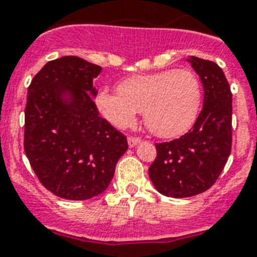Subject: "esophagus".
Listing matches in <instances>:
<instances>
[{"label": "esophagus", "instance_id": "34e87169", "mask_svg": "<svg viewBox=\"0 0 257 257\" xmlns=\"http://www.w3.org/2000/svg\"><path fill=\"white\" fill-rule=\"evenodd\" d=\"M141 143V140L139 137H128V145L129 148H135L136 145H139Z\"/></svg>", "mask_w": 257, "mask_h": 257}]
</instances>
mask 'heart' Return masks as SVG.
Returning a JSON list of instances; mask_svg holds the SVG:
<instances>
[{"label":"heart","mask_w":257,"mask_h":257,"mask_svg":"<svg viewBox=\"0 0 257 257\" xmlns=\"http://www.w3.org/2000/svg\"><path fill=\"white\" fill-rule=\"evenodd\" d=\"M117 92L101 89L95 97L100 114L114 128L132 126L137 112L150 132L161 139L186 133L202 103L199 79L190 70H162L124 79Z\"/></svg>","instance_id":"heart-1"}]
</instances>
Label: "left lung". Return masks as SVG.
Segmentation results:
<instances>
[{
    "label": "left lung",
    "mask_w": 257,
    "mask_h": 257,
    "mask_svg": "<svg viewBox=\"0 0 257 257\" xmlns=\"http://www.w3.org/2000/svg\"><path fill=\"white\" fill-rule=\"evenodd\" d=\"M187 62L203 84V108L186 135L156 144L157 158L149 168L150 181L162 195L194 197L215 183L231 153L232 95L218 64L197 56Z\"/></svg>",
    "instance_id": "8db88e82"
}]
</instances>
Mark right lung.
Segmentation results:
<instances>
[{"label": "right lung", "mask_w": 257, "mask_h": 257, "mask_svg": "<svg viewBox=\"0 0 257 257\" xmlns=\"http://www.w3.org/2000/svg\"><path fill=\"white\" fill-rule=\"evenodd\" d=\"M97 64L62 56L43 66L27 89L25 152L46 189L85 201L107 190L126 137L100 117L93 97Z\"/></svg>", "instance_id": "add662e5"}]
</instances>
